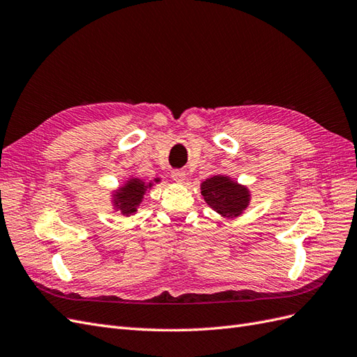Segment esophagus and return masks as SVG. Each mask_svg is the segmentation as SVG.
<instances>
[{"label":"esophagus","instance_id":"1","mask_svg":"<svg viewBox=\"0 0 357 357\" xmlns=\"http://www.w3.org/2000/svg\"><path fill=\"white\" fill-rule=\"evenodd\" d=\"M171 177H172V180L177 181V183H183V180L186 178V174H185V171H183V169H174L171 172Z\"/></svg>","mask_w":357,"mask_h":357}]
</instances>
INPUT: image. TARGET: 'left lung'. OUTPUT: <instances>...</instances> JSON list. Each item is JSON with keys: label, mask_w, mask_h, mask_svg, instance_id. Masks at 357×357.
I'll use <instances>...</instances> for the list:
<instances>
[{"label": "left lung", "mask_w": 357, "mask_h": 357, "mask_svg": "<svg viewBox=\"0 0 357 357\" xmlns=\"http://www.w3.org/2000/svg\"><path fill=\"white\" fill-rule=\"evenodd\" d=\"M201 189L204 199L222 215H238L248 205L247 189L228 177H211L202 183Z\"/></svg>", "instance_id": "left-lung-1"}]
</instances>
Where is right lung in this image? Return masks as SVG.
Returning a JSON list of instances; mask_svg holds the SVG:
<instances>
[{
  "mask_svg": "<svg viewBox=\"0 0 357 357\" xmlns=\"http://www.w3.org/2000/svg\"><path fill=\"white\" fill-rule=\"evenodd\" d=\"M146 186L142 180H129L126 186L121 189V192L116 195V204L123 214H131L135 213L137 205L142 202V198L144 195Z\"/></svg>",
  "mask_w": 357,
  "mask_h": 357,
  "instance_id": "right-lung-1",
  "label": "right lung"
}]
</instances>
